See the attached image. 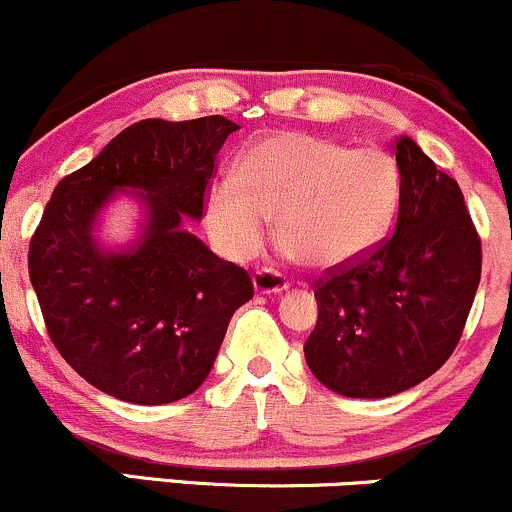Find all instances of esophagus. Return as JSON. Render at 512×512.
Instances as JSON below:
<instances>
[{
    "label": "esophagus",
    "mask_w": 512,
    "mask_h": 512,
    "mask_svg": "<svg viewBox=\"0 0 512 512\" xmlns=\"http://www.w3.org/2000/svg\"><path fill=\"white\" fill-rule=\"evenodd\" d=\"M252 284H255L257 294H277L289 287V279L284 277L282 272L272 270V267H262V270H257L255 277H252Z\"/></svg>",
    "instance_id": "1"
}]
</instances>
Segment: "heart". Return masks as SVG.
I'll return each instance as SVG.
<instances>
[{"instance_id": "heart-1", "label": "heart", "mask_w": 512, "mask_h": 512, "mask_svg": "<svg viewBox=\"0 0 512 512\" xmlns=\"http://www.w3.org/2000/svg\"><path fill=\"white\" fill-rule=\"evenodd\" d=\"M400 206V171L378 149H348L333 139L279 132L242 152L235 176L215 181L206 228L220 250L247 260L277 233L316 270H343L387 238Z\"/></svg>"}]
</instances>
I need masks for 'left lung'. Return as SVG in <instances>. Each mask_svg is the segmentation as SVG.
I'll list each match as a JSON object with an SVG mask.
<instances>
[{
  "label": "left lung",
  "mask_w": 512,
  "mask_h": 512,
  "mask_svg": "<svg viewBox=\"0 0 512 512\" xmlns=\"http://www.w3.org/2000/svg\"><path fill=\"white\" fill-rule=\"evenodd\" d=\"M395 228L360 262L314 284L311 373L346 397L397 395L437 373L464 333L481 279V238L464 193L410 137L395 139Z\"/></svg>",
  "instance_id": "obj_1"
}]
</instances>
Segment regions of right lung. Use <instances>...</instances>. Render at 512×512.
I'll return each instance as SVG.
<instances>
[{"mask_svg":"<svg viewBox=\"0 0 512 512\" xmlns=\"http://www.w3.org/2000/svg\"><path fill=\"white\" fill-rule=\"evenodd\" d=\"M238 125L220 115L142 120L53 188L29 242V277L58 353L117 400L164 405L211 373L230 316L252 279L184 230L201 218L220 147ZM122 187L142 190L150 220L134 251L92 238L99 208Z\"/></svg>","mask_w":512,"mask_h":512,"instance_id":"add662e5","label":"right lung"}]
</instances>
